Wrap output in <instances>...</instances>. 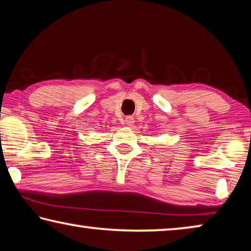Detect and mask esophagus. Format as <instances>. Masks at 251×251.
<instances>
[{"instance_id":"34e87169","label":"esophagus","mask_w":251,"mask_h":251,"mask_svg":"<svg viewBox=\"0 0 251 251\" xmlns=\"http://www.w3.org/2000/svg\"><path fill=\"white\" fill-rule=\"evenodd\" d=\"M125 123L127 126L129 127H133L135 125V118L133 116H126L125 118Z\"/></svg>"}]
</instances>
